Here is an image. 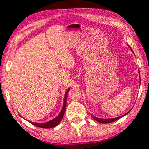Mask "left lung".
Here are the masks:
<instances>
[{"label": "left lung", "mask_w": 149, "mask_h": 149, "mask_svg": "<svg viewBox=\"0 0 149 149\" xmlns=\"http://www.w3.org/2000/svg\"><path fill=\"white\" fill-rule=\"evenodd\" d=\"M131 50H132V49H131ZM132 52H133V51H132ZM127 113H126V114H127ZM126 114H125V115L122 116H119V117L115 118H112V119H101V118H98L95 117V116H92V118H93L95 120H96L97 122L101 123H109L114 122V121H116V120H117L123 117L124 116H125Z\"/></svg>", "instance_id": "1"}]
</instances>
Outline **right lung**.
Masks as SVG:
<instances>
[{
    "label": "right lung",
    "mask_w": 149,
    "mask_h": 149,
    "mask_svg": "<svg viewBox=\"0 0 149 149\" xmlns=\"http://www.w3.org/2000/svg\"><path fill=\"white\" fill-rule=\"evenodd\" d=\"M70 90V88H69L66 91V94H65V97H64V104H63V107L62 109H61V112L59 113V114L58 115L57 117L54 118V119L48 121V122L46 123H33V122H30L31 123L33 124V125L36 126V127H41V128H52L57 126L58 124L59 123V122L62 119L63 116H64V114L65 113V110H66V97H67L68 92H69Z\"/></svg>",
    "instance_id": "right-lung-1"
}]
</instances>
